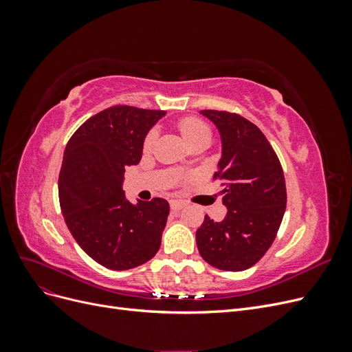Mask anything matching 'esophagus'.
Instances as JSON below:
<instances>
[{"mask_svg": "<svg viewBox=\"0 0 352 352\" xmlns=\"http://www.w3.org/2000/svg\"><path fill=\"white\" fill-rule=\"evenodd\" d=\"M185 206H186V204H185L184 201H177V199H172V201H170V208H172L173 211L182 210Z\"/></svg>", "mask_w": 352, "mask_h": 352, "instance_id": "esophagus-1", "label": "esophagus"}]
</instances>
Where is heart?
I'll return each mask as SVG.
<instances>
[{
  "label": "heart",
  "instance_id": "b5f03b06",
  "mask_svg": "<svg viewBox=\"0 0 352 352\" xmlns=\"http://www.w3.org/2000/svg\"><path fill=\"white\" fill-rule=\"evenodd\" d=\"M179 131L184 135L185 140L189 142V145H194L199 140H204V138H208L210 140V127L197 117H186V119H182L179 122ZM157 138V131L153 129L146 133L145 140H144V150L148 151L151 150V146L155 142Z\"/></svg>",
  "mask_w": 352,
  "mask_h": 352
}]
</instances>
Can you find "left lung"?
I'll return each instance as SVG.
<instances>
[{
	"mask_svg": "<svg viewBox=\"0 0 352 352\" xmlns=\"http://www.w3.org/2000/svg\"><path fill=\"white\" fill-rule=\"evenodd\" d=\"M217 126L223 155L212 176L223 188L228 214L221 221L206 216L197 230L201 257L226 272L247 270L261 260L278 235L286 210L282 164L267 138L245 117L202 110Z\"/></svg>",
	"mask_w": 352,
	"mask_h": 352,
	"instance_id": "8db88e82",
	"label": "left lung"
}]
</instances>
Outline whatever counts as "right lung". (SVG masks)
<instances>
[{"label": "right lung", "instance_id": "obj_1", "mask_svg": "<svg viewBox=\"0 0 352 352\" xmlns=\"http://www.w3.org/2000/svg\"><path fill=\"white\" fill-rule=\"evenodd\" d=\"M166 114L114 105L92 116L69 140L58 176L65 221L79 247L110 270L138 267L157 254L168 202L124 198V167L141 162L145 135Z\"/></svg>", "mask_w": 352, "mask_h": 352}]
</instances>
